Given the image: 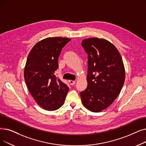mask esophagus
Wrapping results in <instances>:
<instances>
[{
  "label": "esophagus",
  "instance_id": "esophagus-1",
  "mask_svg": "<svg viewBox=\"0 0 146 146\" xmlns=\"http://www.w3.org/2000/svg\"><path fill=\"white\" fill-rule=\"evenodd\" d=\"M68 82H69L70 84L71 85H74V84H75V83H76V82H75V81L72 80H68Z\"/></svg>",
  "mask_w": 146,
  "mask_h": 146
}]
</instances>
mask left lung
Listing matches in <instances>:
<instances>
[{"label":"left lung","instance_id":"8db88e82","mask_svg":"<svg viewBox=\"0 0 146 146\" xmlns=\"http://www.w3.org/2000/svg\"><path fill=\"white\" fill-rule=\"evenodd\" d=\"M82 46L88 54V86L80 93L82 102L88 110L100 112L113 103L122 90L123 62L115 45L104 39H85Z\"/></svg>","mask_w":146,"mask_h":146}]
</instances>
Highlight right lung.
Segmentation results:
<instances>
[{
    "instance_id": "obj_1",
    "label": "right lung",
    "mask_w": 146,
    "mask_h": 146,
    "mask_svg": "<svg viewBox=\"0 0 146 146\" xmlns=\"http://www.w3.org/2000/svg\"><path fill=\"white\" fill-rule=\"evenodd\" d=\"M71 39L48 37L31 49L24 71L28 90L37 104L49 111L58 109L64 104L68 87L55 77L62 48Z\"/></svg>"
}]
</instances>
